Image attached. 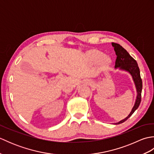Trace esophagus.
Instances as JSON below:
<instances>
[{"instance_id": "esophagus-1", "label": "esophagus", "mask_w": 154, "mask_h": 154, "mask_svg": "<svg viewBox=\"0 0 154 154\" xmlns=\"http://www.w3.org/2000/svg\"><path fill=\"white\" fill-rule=\"evenodd\" d=\"M85 83L86 85H90V86L93 85V83L91 82V81H89V80H85Z\"/></svg>"}]
</instances>
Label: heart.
<instances>
[{"label": "heart", "instance_id": "heart-1", "mask_svg": "<svg viewBox=\"0 0 154 154\" xmlns=\"http://www.w3.org/2000/svg\"><path fill=\"white\" fill-rule=\"evenodd\" d=\"M87 57L91 64H99L100 69L102 71L107 69L112 63L110 57L104 55V52L95 49L88 51L87 52Z\"/></svg>", "mask_w": 154, "mask_h": 154}]
</instances>
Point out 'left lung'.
<instances>
[{"mask_svg":"<svg viewBox=\"0 0 154 154\" xmlns=\"http://www.w3.org/2000/svg\"><path fill=\"white\" fill-rule=\"evenodd\" d=\"M112 45L114 47V51L116 52V60L115 61V68H119L120 69L125 70L131 74L133 80L134 81L135 85L137 91V97L135 102V104L132 109L131 112L126 119L120 121L119 122L115 124H119L123 123L124 122L128 119L132 115V114L135 112V110L138 109L140 102H141V95L142 90V81L140 77V69L138 67V63L130 55L125 49L122 48L119 44L112 43Z\"/></svg>","mask_w":154,"mask_h":154,"instance_id":"obj_1","label":"left lung"}]
</instances>
